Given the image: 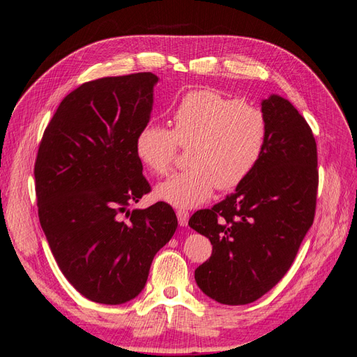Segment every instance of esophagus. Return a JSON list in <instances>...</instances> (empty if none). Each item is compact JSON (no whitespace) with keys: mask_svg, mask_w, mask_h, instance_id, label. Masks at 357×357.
I'll return each mask as SVG.
<instances>
[{"mask_svg":"<svg viewBox=\"0 0 357 357\" xmlns=\"http://www.w3.org/2000/svg\"><path fill=\"white\" fill-rule=\"evenodd\" d=\"M176 217H178V222H179L181 226H187L188 217H190L188 211H184V209H178V211H176Z\"/></svg>","mask_w":357,"mask_h":357,"instance_id":"34e87169","label":"esophagus"}]
</instances>
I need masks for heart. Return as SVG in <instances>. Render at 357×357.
I'll return each mask as SVG.
<instances>
[{
    "mask_svg": "<svg viewBox=\"0 0 357 357\" xmlns=\"http://www.w3.org/2000/svg\"><path fill=\"white\" fill-rule=\"evenodd\" d=\"M268 123L259 108L211 89L191 90L172 114V130L146 123L137 134L135 153L155 175L172 167L178 146H190V169L155 187V196L175 208H195L215 187L231 190L248 178L266 151Z\"/></svg>",
    "mask_w": 357,
    "mask_h": 357,
    "instance_id": "heart-1",
    "label": "heart"
}]
</instances>
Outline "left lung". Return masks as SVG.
Masks as SVG:
<instances>
[{"label": "left lung", "mask_w": 357, "mask_h": 357, "mask_svg": "<svg viewBox=\"0 0 357 357\" xmlns=\"http://www.w3.org/2000/svg\"><path fill=\"white\" fill-rule=\"evenodd\" d=\"M268 123L266 151L235 191L188 226L205 235L213 255L195 271L197 287L222 305H248L285 276L314 223L317 143L288 99L261 102Z\"/></svg>", "instance_id": "1"}]
</instances>
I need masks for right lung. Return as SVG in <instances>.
<instances>
[{
    "instance_id": "right-lung-1",
    "label": "right lung",
    "mask_w": 357,
    "mask_h": 357,
    "mask_svg": "<svg viewBox=\"0 0 357 357\" xmlns=\"http://www.w3.org/2000/svg\"><path fill=\"white\" fill-rule=\"evenodd\" d=\"M158 77L140 72L81 84L61 100L34 166L39 220L79 294L122 305L143 291L152 259L178 227L164 202L130 211L151 185L135 153Z\"/></svg>"
}]
</instances>
